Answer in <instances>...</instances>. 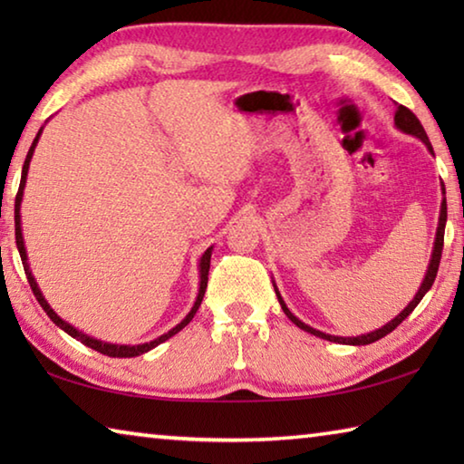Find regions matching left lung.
<instances>
[{
    "label": "left lung",
    "mask_w": 464,
    "mask_h": 464,
    "mask_svg": "<svg viewBox=\"0 0 464 464\" xmlns=\"http://www.w3.org/2000/svg\"><path fill=\"white\" fill-rule=\"evenodd\" d=\"M395 124H397V129H401L403 132H407V135H413V137L421 139L423 143L428 145L430 151L434 153V149H431V145H430V139H428V135H426V130H423L421 122L418 121V116H415L410 108L397 106ZM442 186H444V184H442ZM442 190H444V188H442ZM444 194H446V192H444ZM444 227H446V198L442 200V208H440V221H438L434 251H431V260H430V266H428L426 278H423L421 286H420V290H418V295L413 296V301H411L410 304H407V307H405L401 313H399V315H397L395 319H392L391 324H387V325L381 327V329H376V332L366 334V335H358V337H337V335H329V334H324V332H317V329H313V327H309V325H304L303 321H298V319L293 315V313H290V311L286 309L285 301H282L280 295L276 293V295H278V301H280V304H282V311L286 313V317H288L290 321H293V324H295L296 327H301V329H304V332H309V334L317 335V337H324V340H329V342L350 343V345H366V343H372V342H376V340H381V337L391 334L392 329H395L397 325L403 324V321L407 319V315H410V313H411L415 307H418L420 301L423 298V295H426L428 290L431 288V285H434L436 274H438V266H440V257H442V247H444Z\"/></svg>",
    "instance_id": "8db88e82"
}]
</instances>
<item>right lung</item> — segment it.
<instances>
[{
	"mask_svg": "<svg viewBox=\"0 0 464 464\" xmlns=\"http://www.w3.org/2000/svg\"><path fill=\"white\" fill-rule=\"evenodd\" d=\"M38 137H41V130H38L36 139L33 140V145H30L28 149V155H26V161H24V168H22V179H20V188H18V194H15V246H18V251H20V257H22V264H24V272H26V278H28V285L30 288H33V293L36 296V301L41 307L44 309L46 315L51 317L53 324H57L63 332H67L72 337H75V340H80L82 343L90 345L92 350L100 352V354H106V356H112V358H132V356H139V354H145V352H149L151 348H155V345H160L161 342H166L168 337L176 335L179 329H184L188 324H190L192 317L196 315V311H198L200 303H202V296H204V290H207V285H208V268H210V254H213V247H208L207 251H204L202 260H200V290H198V296H196V303L192 311L188 313L186 319L182 321V324H178L171 332L163 334L161 337H157V340L149 342V343H140V345H116V343H104V342H98L93 340V337L85 335L82 332H77L75 327H72L69 324H65L57 313H54L49 303L44 301V296L41 295V288H38L36 280L33 278V272H30L28 268V262H26V249H24V239H22V227H20V202H22V190H24V184H26V174H28V166H30V160H33V153H34V147H36V140Z\"/></svg>",
	"mask_w": 464,
	"mask_h": 464,
	"instance_id": "1",
	"label": "right lung"
}]
</instances>
